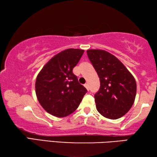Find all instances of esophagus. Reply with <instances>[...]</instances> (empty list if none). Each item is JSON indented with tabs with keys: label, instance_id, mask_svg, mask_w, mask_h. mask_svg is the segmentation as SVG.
<instances>
[{
	"label": "esophagus",
	"instance_id": "obj_1",
	"mask_svg": "<svg viewBox=\"0 0 157 157\" xmlns=\"http://www.w3.org/2000/svg\"><path fill=\"white\" fill-rule=\"evenodd\" d=\"M84 86H85V88H86L89 91V84H85Z\"/></svg>",
	"mask_w": 157,
	"mask_h": 157
}]
</instances>
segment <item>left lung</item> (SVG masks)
Here are the masks:
<instances>
[{"instance_id": "8db88e82", "label": "left lung", "mask_w": 157, "mask_h": 157, "mask_svg": "<svg viewBox=\"0 0 157 157\" xmlns=\"http://www.w3.org/2000/svg\"><path fill=\"white\" fill-rule=\"evenodd\" d=\"M86 52L100 82L99 91L94 95L97 110L105 118H121L134 104L136 94L134 78L111 53L102 50Z\"/></svg>"}]
</instances>
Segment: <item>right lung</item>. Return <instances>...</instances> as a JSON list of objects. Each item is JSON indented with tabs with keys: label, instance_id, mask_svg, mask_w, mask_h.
Returning <instances> with one entry per match:
<instances>
[{
	"label": "right lung",
	"instance_id": "obj_1",
	"mask_svg": "<svg viewBox=\"0 0 157 157\" xmlns=\"http://www.w3.org/2000/svg\"><path fill=\"white\" fill-rule=\"evenodd\" d=\"M83 53L84 50L80 49L63 50L53 57L37 76V99L51 115L59 118L70 115L77 109L87 92L73 73Z\"/></svg>",
	"mask_w": 157,
	"mask_h": 157
}]
</instances>
